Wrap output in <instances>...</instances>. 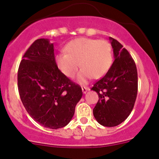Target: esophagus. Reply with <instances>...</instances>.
<instances>
[{"instance_id": "obj_1", "label": "esophagus", "mask_w": 159, "mask_h": 159, "mask_svg": "<svg viewBox=\"0 0 159 159\" xmlns=\"http://www.w3.org/2000/svg\"><path fill=\"white\" fill-rule=\"evenodd\" d=\"M81 89H82L83 93H86L88 91V90H90V88H87V87H82V88H81Z\"/></svg>"}]
</instances>
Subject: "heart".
I'll list each match as a JSON object with an SVG mask.
<instances>
[{"label":"heart","instance_id":"1","mask_svg":"<svg viewBox=\"0 0 159 159\" xmlns=\"http://www.w3.org/2000/svg\"><path fill=\"white\" fill-rule=\"evenodd\" d=\"M66 53L56 57L59 68L65 75L73 78L78 73V81L84 84L93 77L99 78L109 71L112 62L111 45L104 40L80 38L73 40L65 48Z\"/></svg>","mask_w":159,"mask_h":159}]
</instances>
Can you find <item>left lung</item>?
<instances>
[{
	"label": "left lung",
	"instance_id": "8db88e82",
	"mask_svg": "<svg viewBox=\"0 0 159 159\" xmlns=\"http://www.w3.org/2000/svg\"><path fill=\"white\" fill-rule=\"evenodd\" d=\"M115 60L92 90L99 96L93 109L94 118L106 127L122 123L130 114L135 103L138 89L137 70L129 52L114 38L109 37Z\"/></svg>",
	"mask_w": 159,
	"mask_h": 159
}]
</instances>
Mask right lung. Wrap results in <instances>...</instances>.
I'll return each mask as SVG.
<instances>
[{
    "label": "right lung",
    "mask_w": 159,
    "mask_h": 159,
    "mask_svg": "<svg viewBox=\"0 0 159 159\" xmlns=\"http://www.w3.org/2000/svg\"><path fill=\"white\" fill-rule=\"evenodd\" d=\"M17 80L22 104L34 121L50 129L70 122L82 90L58 69L48 39L36 40L26 50Z\"/></svg>",
    "instance_id": "1"
}]
</instances>
